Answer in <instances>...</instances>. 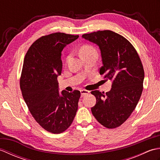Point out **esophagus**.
I'll return each instance as SVG.
<instances>
[{"instance_id":"obj_1","label":"esophagus","mask_w":160,"mask_h":160,"mask_svg":"<svg viewBox=\"0 0 160 160\" xmlns=\"http://www.w3.org/2000/svg\"><path fill=\"white\" fill-rule=\"evenodd\" d=\"M81 92V97H84L85 96H87V95H88L89 93V91H87V90H84V89H82L80 91Z\"/></svg>"}]
</instances>
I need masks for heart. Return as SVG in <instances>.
<instances>
[{"mask_svg":"<svg viewBox=\"0 0 160 160\" xmlns=\"http://www.w3.org/2000/svg\"><path fill=\"white\" fill-rule=\"evenodd\" d=\"M98 54L96 49L93 46L89 45H84L80 49V56L89 55V54Z\"/></svg>","mask_w":160,"mask_h":160,"instance_id":"heart-1","label":"heart"}]
</instances>
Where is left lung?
Wrapping results in <instances>:
<instances>
[{
	"label": "left lung",
	"mask_w": 160,
	"mask_h": 160,
	"mask_svg": "<svg viewBox=\"0 0 160 160\" xmlns=\"http://www.w3.org/2000/svg\"><path fill=\"white\" fill-rule=\"evenodd\" d=\"M82 37L99 47L102 61L100 74L112 81L108 92L91 91L96 98L91 112L106 128L120 127L136 107L143 90L144 71L141 60L128 40L110 30L85 33Z\"/></svg>",
	"instance_id": "1"
}]
</instances>
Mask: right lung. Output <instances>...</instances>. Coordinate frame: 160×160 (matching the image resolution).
Wrapping results in <instances>:
<instances>
[{"label":"right lung","mask_w":160,"mask_h":160,"mask_svg":"<svg viewBox=\"0 0 160 160\" xmlns=\"http://www.w3.org/2000/svg\"><path fill=\"white\" fill-rule=\"evenodd\" d=\"M79 36L53 33L33 42L24 59L20 89L35 120L52 133H60L70 127L76 116L79 91L59 93L57 78L61 75L62 49Z\"/></svg>","instance_id":"right-lung-1"}]
</instances>
